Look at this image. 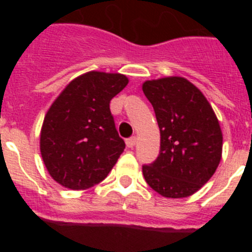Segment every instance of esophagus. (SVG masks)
<instances>
[{
  "label": "esophagus",
  "instance_id": "1",
  "mask_svg": "<svg viewBox=\"0 0 252 252\" xmlns=\"http://www.w3.org/2000/svg\"><path fill=\"white\" fill-rule=\"evenodd\" d=\"M136 142H137L136 136H132V137H130V139L126 140V145H127V148L132 149L133 146L136 145Z\"/></svg>",
  "mask_w": 252,
  "mask_h": 252
}]
</instances>
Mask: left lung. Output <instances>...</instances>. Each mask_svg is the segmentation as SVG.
I'll list each match as a JSON object with an SVG mask.
<instances>
[{
  "label": "left lung",
  "instance_id": "1",
  "mask_svg": "<svg viewBox=\"0 0 252 252\" xmlns=\"http://www.w3.org/2000/svg\"><path fill=\"white\" fill-rule=\"evenodd\" d=\"M160 130L159 157L142 166L146 183L165 198L198 192L215 174L222 158V130L203 93L183 77L142 83Z\"/></svg>",
  "mask_w": 252,
  "mask_h": 252
}]
</instances>
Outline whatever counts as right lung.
I'll use <instances>...</instances> for the list:
<instances>
[{"mask_svg":"<svg viewBox=\"0 0 252 252\" xmlns=\"http://www.w3.org/2000/svg\"><path fill=\"white\" fill-rule=\"evenodd\" d=\"M120 73L92 70L69 82L44 117L40 153L50 177L65 188L83 190L112 170L125 149L110 102L127 86Z\"/></svg>","mask_w":252,"mask_h":252,"instance_id":"obj_1","label":"right lung"}]
</instances>
